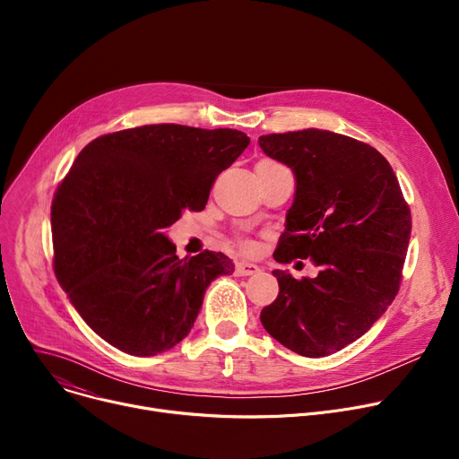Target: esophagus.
<instances>
[{
	"mask_svg": "<svg viewBox=\"0 0 459 459\" xmlns=\"http://www.w3.org/2000/svg\"><path fill=\"white\" fill-rule=\"evenodd\" d=\"M236 276H252L259 273V267L254 264H248V261H238L236 264Z\"/></svg>",
	"mask_w": 459,
	"mask_h": 459,
	"instance_id": "esophagus-1",
	"label": "esophagus"
}]
</instances>
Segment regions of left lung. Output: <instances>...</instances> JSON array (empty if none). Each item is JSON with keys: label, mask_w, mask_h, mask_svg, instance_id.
Segmentation results:
<instances>
[{"label": "left lung", "mask_w": 459, "mask_h": 459, "mask_svg": "<svg viewBox=\"0 0 459 459\" xmlns=\"http://www.w3.org/2000/svg\"><path fill=\"white\" fill-rule=\"evenodd\" d=\"M296 179L280 264L312 257L316 278L273 271L278 298L261 310L265 331L307 358L329 356L361 338L396 298L412 218L398 178L370 145L321 128L257 140Z\"/></svg>", "instance_id": "1"}]
</instances>
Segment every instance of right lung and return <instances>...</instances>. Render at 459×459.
<instances>
[{
  "label": "right lung",
  "instance_id": "add662e5",
  "mask_svg": "<svg viewBox=\"0 0 459 459\" xmlns=\"http://www.w3.org/2000/svg\"><path fill=\"white\" fill-rule=\"evenodd\" d=\"M234 128L143 125L91 142L50 212L54 269L73 307L112 347L156 356L188 336L205 290L234 273L221 252L176 255L167 227L204 211L248 147Z\"/></svg>",
  "mask_w": 459,
  "mask_h": 459
}]
</instances>
